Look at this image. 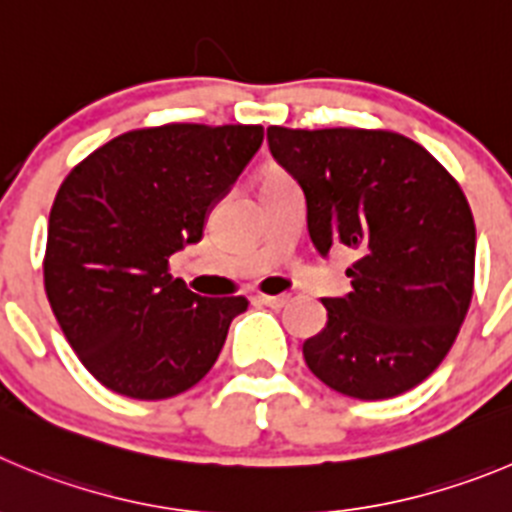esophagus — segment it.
Returning a JSON list of instances; mask_svg holds the SVG:
<instances>
[{
  "label": "esophagus",
  "instance_id": "34e87169",
  "mask_svg": "<svg viewBox=\"0 0 512 512\" xmlns=\"http://www.w3.org/2000/svg\"><path fill=\"white\" fill-rule=\"evenodd\" d=\"M262 305H270V308H283L288 303V295H260Z\"/></svg>",
  "mask_w": 512,
  "mask_h": 512
}]
</instances>
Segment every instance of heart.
I'll return each mask as SVG.
<instances>
[{
    "mask_svg": "<svg viewBox=\"0 0 512 512\" xmlns=\"http://www.w3.org/2000/svg\"><path fill=\"white\" fill-rule=\"evenodd\" d=\"M285 179H290V176L285 174V171H280V169H270V171H265V174H262L260 186H265V184H275V181H285Z\"/></svg>",
    "mask_w": 512,
    "mask_h": 512,
    "instance_id": "obj_1",
    "label": "heart"
}]
</instances>
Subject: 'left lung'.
<instances>
[{"mask_svg":"<svg viewBox=\"0 0 512 512\" xmlns=\"http://www.w3.org/2000/svg\"><path fill=\"white\" fill-rule=\"evenodd\" d=\"M267 143L303 189L315 250L356 252L353 290L323 298L328 321L303 343L305 364L353 399L414 389L444 361L472 300L475 219L460 184L391 131L270 126Z\"/></svg>","mask_w":512,"mask_h":512,"instance_id":"1","label":"left lung"}]
</instances>
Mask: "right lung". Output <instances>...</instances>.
<instances>
[{
  "label": "right lung",
  "instance_id": "add662e5",
  "mask_svg": "<svg viewBox=\"0 0 512 512\" xmlns=\"http://www.w3.org/2000/svg\"><path fill=\"white\" fill-rule=\"evenodd\" d=\"M262 126L169 123L116 136L62 181L50 212L45 290L85 369L131 399H171L207 376L242 295L202 298L169 257L202 240Z\"/></svg>",
  "mask_w": 512,
  "mask_h": 512
}]
</instances>
